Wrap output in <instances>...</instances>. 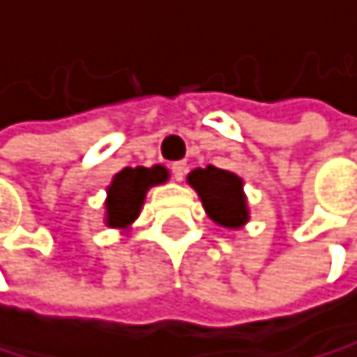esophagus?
<instances>
[{
  "mask_svg": "<svg viewBox=\"0 0 357 357\" xmlns=\"http://www.w3.org/2000/svg\"><path fill=\"white\" fill-rule=\"evenodd\" d=\"M171 171H173V175H175V180H184V175H186V171H189V168H186V162H173V166H171Z\"/></svg>",
  "mask_w": 357,
  "mask_h": 357,
  "instance_id": "1",
  "label": "esophagus"
}]
</instances>
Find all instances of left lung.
Listing matches in <instances>:
<instances>
[{
    "label": "left lung",
    "instance_id": "obj_1",
    "mask_svg": "<svg viewBox=\"0 0 357 357\" xmlns=\"http://www.w3.org/2000/svg\"><path fill=\"white\" fill-rule=\"evenodd\" d=\"M189 184L197 191L206 215L222 227L238 229L248 222V202L243 193V180L222 168L206 166L189 173Z\"/></svg>",
    "mask_w": 357,
    "mask_h": 357
}]
</instances>
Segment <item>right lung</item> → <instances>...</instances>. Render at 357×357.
<instances>
[{
    "label": "right lung",
    "mask_w": 357,
    "mask_h": 357,
    "mask_svg": "<svg viewBox=\"0 0 357 357\" xmlns=\"http://www.w3.org/2000/svg\"><path fill=\"white\" fill-rule=\"evenodd\" d=\"M168 180V171L164 166H137L123 168L114 175L112 184L107 186L105 200V225L107 227H128L142 211L146 191L155 184H164Z\"/></svg>",
    "instance_id": "1"
}]
</instances>
